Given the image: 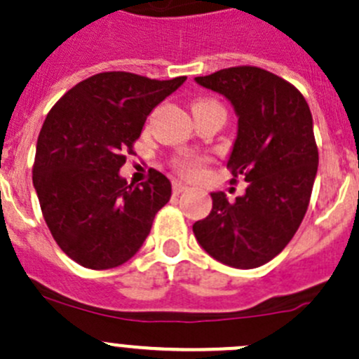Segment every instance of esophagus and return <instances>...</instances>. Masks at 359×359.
I'll use <instances>...</instances> for the list:
<instances>
[{"mask_svg":"<svg viewBox=\"0 0 359 359\" xmlns=\"http://www.w3.org/2000/svg\"><path fill=\"white\" fill-rule=\"evenodd\" d=\"M187 190H190V188H188L187 184L180 183V181H175V183H172V194H175V195L183 194V191H187Z\"/></svg>","mask_w":359,"mask_h":359,"instance_id":"1","label":"esophagus"}]
</instances>
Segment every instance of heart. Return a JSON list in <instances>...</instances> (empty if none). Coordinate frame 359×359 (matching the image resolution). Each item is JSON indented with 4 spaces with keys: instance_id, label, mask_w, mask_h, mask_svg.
Instances as JSON below:
<instances>
[{
    "instance_id": "b5f03b06",
    "label": "heart",
    "mask_w": 359,
    "mask_h": 359,
    "mask_svg": "<svg viewBox=\"0 0 359 359\" xmlns=\"http://www.w3.org/2000/svg\"><path fill=\"white\" fill-rule=\"evenodd\" d=\"M205 104H218V102L197 101L194 104V108H198V106H205ZM202 165L204 164H202V161H198V158L184 157V158H178V161H175V169L181 176H184V178H198V176L202 175Z\"/></svg>"
}]
</instances>
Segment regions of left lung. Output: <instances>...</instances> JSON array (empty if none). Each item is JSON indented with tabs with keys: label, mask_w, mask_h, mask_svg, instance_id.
Here are the masks:
<instances>
[{
	"label": "left lung",
	"mask_w": 359,
	"mask_h": 359,
	"mask_svg": "<svg viewBox=\"0 0 359 359\" xmlns=\"http://www.w3.org/2000/svg\"><path fill=\"white\" fill-rule=\"evenodd\" d=\"M195 81L225 95L239 116L226 168L248 188L233 202L223 191L211 194V212L194 223V233L215 260L260 267L285 250L307 212L319 161L311 109L299 88L257 66Z\"/></svg>",
	"instance_id": "left-lung-1"
}]
</instances>
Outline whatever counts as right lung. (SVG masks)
Listing matches in <instances>:
<instances>
[{"instance_id": "1", "label": "right lung", "mask_w": 359, "mask_h": 359, "mask_svg": "<svg viewBox=\"0 0 359 359\" xmlns=\"http://www.w3.org/2000/svg\"><path fill=\"white\" fill-rule=\"evenodd\" d=\"M187 76L151 80L106 71L80 81L54 104L36 143L33 184L48 230L81 267H118L143 246L171 181L150 169L127 183L118 171L151 109Z\"/></svg>"}]
</instances>
